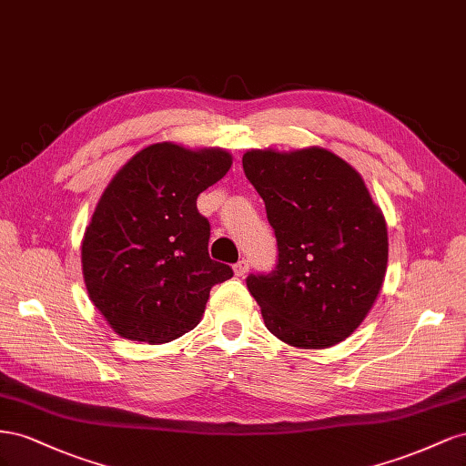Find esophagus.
<instances>
[{"label":"esophagus","mask_w":466,"mask_h":466,"mask_svg":"<svg viewBox=\"0 0 466 466\" xmlns=\"http://www.w3.org/2000/svg\"><path fill=\"white\" fill-rule=\"evenodd\" d=\"M248 271H249V263H248V259H240V261H238V263L234 265V273H236V277H244Z\"/></svg>","instance_id":"34e87169"}]
</instances>
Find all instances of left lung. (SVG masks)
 <instances>
[{"mask_svg": "<svg viewBox=\"0 0 466 466\" xmlns=\"http://www.w3.org/2000/svg\"><path fill=\"white\" fill-rule=\"evenodd\" d=\"M246 177L261 195L279 261L246 279L273 336L300 350L350 338L382 289L389 232L359 171L320 146L248 150Z\"/></svg>", "mask_w": 466, "mask_h": 466, "instance_id": "8db88e82", "label": "left lung"}]
</instances>
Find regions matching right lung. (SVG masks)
Here are the masks:
<instances>
[{"label": "right lung", "instance_id": "1", "mask_svg": "<svg viewBox=\"0 0 466 466\" xmlns=\"http://www.w3.org/2000/svg\"><path fill=\"white\" fill-rule=\"evenodd\" d=\"M232 167L224 148L146 146L116 171L86 226L89 300L116 336L167 343L193 329L210 289L232 277L208 258L210 224L197 197Z\"/></svg>", "mask_w": 466, "mask_h": 466}]
</instances>
